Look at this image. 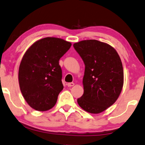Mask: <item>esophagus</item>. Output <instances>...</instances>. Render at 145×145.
Returning a JSON list of instances; mask_svg holds the SVG:
<instances>
[{"label": "esophagus", "mask_w": 145, "mask_h": 145, "mask_svg": "<svg viewBox=\"0 0 145 145\" xmlns=\"http://www.w3.org/2000/svg\"><path fill=\"white\" fill-rule=\"evenodd\" d=\"M74 83H68V84H67V85H68V87H73V85H74Z\"/></svg>", "instance_id": "1"}]
</instances>
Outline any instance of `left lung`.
<instances>
[{
	"label": "left lung",
	"instance_id": "8db88e82",
	"mask_svg": "<svg viewBox=\"0 0 145 145\" xmlns=\"http://www.w3.org/2000/svg\"><path fill=\"white\" fill-rule=\"evenodd\" d=\"M73 47L85 66L84 93L77 103L87 112L101 113L111 106L121 93L123 85L121 59L112 46L97 40H81L73 44Z\"/></svg>",
	"mask_w": 145,
	"mask_h": 145
}]
</instances>
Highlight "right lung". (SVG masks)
I'll return each instance as SVG.
<instances>
[{"label":"right lung","instance_id":"obj_1","mask_svg":"<svg viewBox=\"0 0 145 145\" xmlns=\"http://www.w3.org/2000/svg\"><path fill=\"white\" fill-rule=\"evenodd\" d=\"M72 46L71 42L46 37L33 43L20 63L18 80L28 105L38 111H46L56 105L64 88L59 60Z\"/></svg>","mask_w":145,"mask_h":145}]
</instances>
